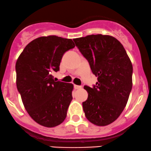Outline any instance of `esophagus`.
<instances>
[{
    "label": "esophagus",
    "mask_w": 151,
    "mask_h": 151,
    "mask_svg": "<svg viewBox=\"0 0 151 151\" xmlns=\"http://www.w3.org/2000/svg\"><path fill=\"white\" fill-rule=\"evenodd\" d=\"M74 88H76V89H81V88H82L81 86H78V85H74Z\"/></svg>",
    "instance_id": "1"
}]
</instances>
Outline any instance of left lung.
<instances>
[{
  "instance_id": "8db88e82",
  "label": "left lung",
  "mask_w": 151,
  "mask_h": 151,
  "mask_svg": "<svg viewBox=\"0 0 151 151\" xmlns=\"http://www.w3.org/2000/svg\"><path fill=\"white\" fill-rule=\"evenodd\" d=\"M73 41L98 81L93 87H83L88 92L82 103L85 116L95 125H108L119 117L129 97L131 60L122 43L110 35H90Z\"/></svg>"
}]
</instances>
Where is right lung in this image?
Returning a JSON list of instances; mask_svg holds the SVG:
<instances>
[{
  "mask_svg": "<svg viewBox=\"0 0 151 151\" xmlns=\"http://www.w3.org/2000/svg\"><path fill=\"white\" fill-rule=\"evenodd\" d=\"M76 46L72 39L43 36L29 43L16 63L17 87L31 118L46 127L64 122L73 99L72 83L55 81L63 54Z\"/></svg>",
  "mask_w": 151,
  "mask_h": 151,
  "instance_id": "1",
  "label": "right lung"
}]
</instances>
